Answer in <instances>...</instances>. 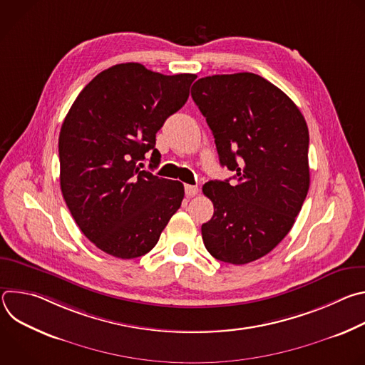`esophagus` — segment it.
I'll return each instance as SVG.
<instances>
[{
	"label": "esophagus",
	"mask_w": 365,
	"mask_h": 365,
	"mask_svg": "<svg viewBox=\"0 0 365 365\" xmlns=\"http://www.w3.org/2000/svg\"><path fill=\"white\" fill-rule=\"evenodd\" d=\"M199 189L197 186H193V185H185V193L187 197H193L195 195H197Z\"/></svg>",
	"instance_id": "34e87169"
}]
</instances>
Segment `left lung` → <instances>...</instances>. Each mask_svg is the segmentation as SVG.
<instances>
[{
	"instance_id": "1",
	"label": "left lung",
	"mask_w": 365,
	"mask_h": 365,
	"mask_svg": "<svg viewBox=\"0 0 365 365\" xmlns=\"http://www.w3.org/2000/svg\"><path fill=\"white\" fill-rule=\"evenodd\" d=\"M192 98L210 125L221 166L235 182L210 180L214 217L202 225L212 257L247 264L292 230L309 190V131L296 103L250 72L197 79Z\"/></svg>"
}]
</instances>
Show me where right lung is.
<instances>
[{"mask_svg": "<svg viewBox=\"0 0 365 365\" xmlns=\"http://www.w3.org/2000/svg\"><path fill=\"white\" fill-rule=\"evenodd\" d=\"M196 75H162L140 63L98 73L78 95L59 134L61 189L99 250L130 259L147 254L179 210L185 189L143 170L158 168L155 133L189 98Z\"/></svg>", "mask_w": 365, "mask_h": 365, "instance_id": "right-lung-1", "label": "right lung"}]
</instances>
